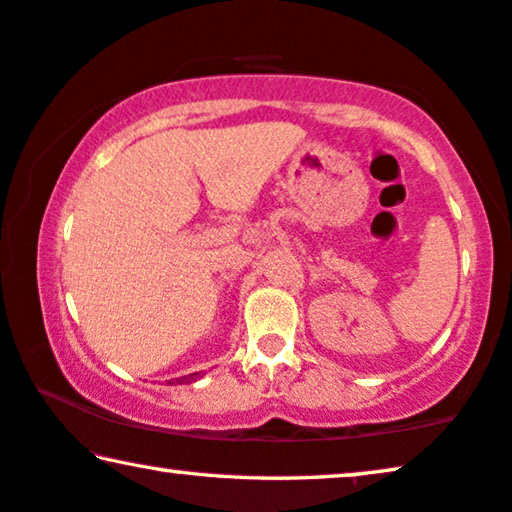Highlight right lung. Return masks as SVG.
I'll use <instances>...</instances> for the list:
<instances>
[{
    "label": "right lung",
    "mask_w": 512,
    "mask_h": 512,
    "mask_svg": "<svg viewBox=\"0 0 512 512\" xmlns=\"http://www.w3.org/2000/svg\"><path fill=\"white\" fill-rule=\"evenodd\" d=\"M197 372H193V375H186V377H181V379H177V384H190V381H197ZM170 384H174V381H170Z\"/></svg>",
    "instance_id": "1"
}]
</instances>
